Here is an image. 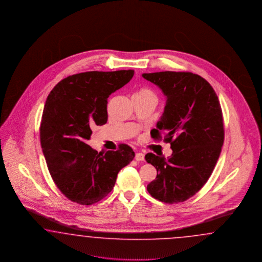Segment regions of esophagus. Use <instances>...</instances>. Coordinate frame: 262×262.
<instances>
[{"instance_id": "1", "label": "esophagus", "mask_w": 262, "mask_h": 262, "mask_svg": "<svg viewBox=\"0 0 262 262\" xmlns=\"http://www.w3.org/2000/svg\"><path fill=\"white\" fill-rule=\"evenodd\" d=\"M135 159L137 161H142V160L145 159V156H144V154H142V152H136L135 154Z\"/></svg>"}]
</instances>
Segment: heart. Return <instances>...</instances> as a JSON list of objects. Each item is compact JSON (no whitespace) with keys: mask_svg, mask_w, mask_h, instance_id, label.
I'll use <instances>...</instances> for the list:
<instances>
[{"mask_svg":"<svg viewBox=\"0 0 262 262\" xmlns=\"http://www.w3.org/2000/svg\"><path fill=\"white\" fill-rule=\"evenodd\" d=\"M135 94H141V95H154L152 94V92H151L150 90H148V89H140L137 93H135Z\"/></svg>","mask_w":262,"mask_h":262,"instance_id":"obj_1","label":"heart"}]
</instances>
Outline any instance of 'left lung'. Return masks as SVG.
Here are the masks:
<instances>
[{"label":"left lung","mask_w":262,"mask_h":262,"mask_svg":"<svg viewBox=\"0 0 262 262\" xmlns=\"http://www.w3.org/2000/svg\"><path fill=\"white\" fill-rule=\"evenodd\" d=\"M142 77L166 96L164 112L151 135L170 143L173 151L167 159L152 152L145 156L158 172L147 190L160 202L182 203L205 185L219 159L225 137L221 105L214 89L196 74L165 71Z\"/></svg>","instance_id":"left-lung-1"}]
</instances>
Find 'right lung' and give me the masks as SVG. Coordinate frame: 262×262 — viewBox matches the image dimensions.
Returning <instances> with one entry per match:
<instances>
[{
	"label": "right lung",
	"instance_id": "obj_1",
	"mask_svg": "<svg viewBox=\"0 0 262 262\" xmlns=\"http://www.w3.org/2000/svg\"><path fill=\"white\" fill-rule=\"evenodd\" d=\"M134 74L79 73L59 81L48 96L40 125L41 148L53 181L72 202L89 206L107 196L120 170L135 158L127 144L103 152L86 144L92 127L107 121V98Z\"/></svg>",
	"mask_w": 262,
	"mask_h": 262
}]
</instances>
